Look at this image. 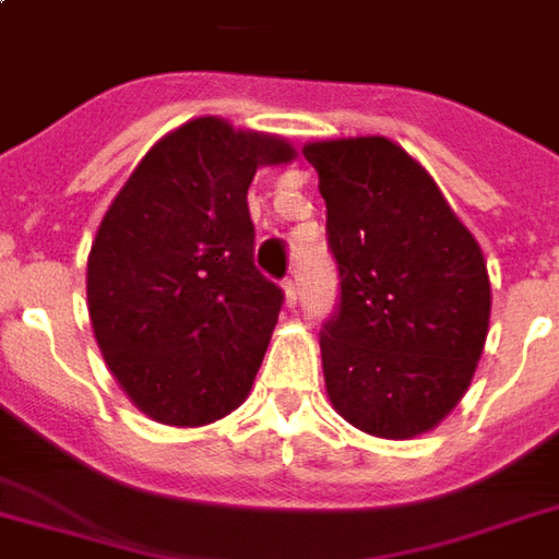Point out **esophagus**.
I'll return each mask as SVG.
<instances>
[{
  "instance_id": "obj_1",
  "label": "esophagus",
  "mask_w": 559,
  "mask_h": 559,
  "mask_svg": "<svg viewBox=\"0 0 559 559\" xmlns=\"http://www.w3.org/2000/svg\"><path fill=\"white\" fill-rule=\"evenodd\" d=\"M284 293H287V305L299 302V284H296V278L284 281Z\"/></svg>"
}]
</instances>
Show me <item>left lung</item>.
<instances>
[{"label": "left lung", "instance_id": "obj_1", "mask_svg": "<svg viewBox=\"0 0 559 559\" xmlns=\"http://www.w3.org/2000/svg\"><path fill=\"white\" fill-rule=\"evenodd\" d=\"M302 152L341 278L338 311L320 329L329 401L359 431L411 440L473 380L491 317L485 257L399 143L320 140Z\"/></svg>", "mask_w": 559, "mask_h": 559}]
</instances>
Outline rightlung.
Segmentation results:
<instances>
[{"label":"right lung","instance_id":"obj_1","mask_svg":"<svg viewBox=\"0 0 559 559\" xmlns=\"http://www.w3.org/2000/svg\"><path fill=\"white\" fill-rule=\"evenodd\" d=\"M293 158L287 140L200 116L148 148L107 209L86 269L92 329L148 419L197 428L248 399L284 302L254 266L248 185Z\"/></svg>","mask_w":559,"mask_h":559}]
</instances>
